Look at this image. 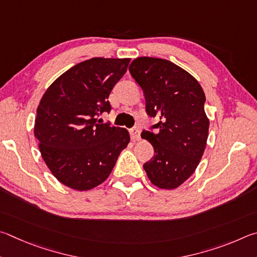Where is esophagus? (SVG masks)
I'll return each mask as SVG.
<instances>
[{
  "instance_id": "34e87169",
  "label": "esophagus",
  "mask_w": 257,
  "mask_h": 257,
  "mask_svg": "<svg viewBox=\"0 0 257 257\" xmlns=\"http://www.w3.org/2000/svg\"><path fill=\"white\" fill-rule=\"evenodd\" d=\"M130 136H131L132 141H139L141 139L140 130H139L138 127H134L132 130H130Z\"/></svg>"
}]
</instances>
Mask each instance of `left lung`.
<instances>
[{"label":"left lung","instance_id":"left-lung-1","mask_svg":"<svg viewBox=\"0 0 257 257\" xmlns=\"http://www.w3.org/2000/svg\"><path fill=\"white\" fill-rule=\"evenodd\" d=\"M130 72L145 93L147 112L158 120L155 133L141 134L156 152L143 168L155 186L174 190L192 176L205 150L204 91L192 74L163 58L138 57Z\"/></svg>","mask_w":257,"mask_h":257}]
</instances>
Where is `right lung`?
Returning a JSON list of instances; mask_svg holds the SVG:
<instances>
[{
	"mask_svg": "<svg viewBox=\"0 0 257 257\" xmlns=\"http://www.w3.org/2000/svg\"><path fill=\"white\" fill-rule=\"evenodd\" d=\"M131 58L92 57L78 63L49 85L37 107L34 133L45 164L63 185L89 191L109 176L127 130L102 123L108 97Z\"/></svg>",
	"mask_w": 257,
	"mask_h": 257,
	"instance_id": "right-lung-1",
	"label": "right lung"
}]
</instances>
